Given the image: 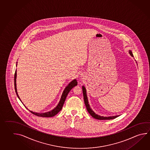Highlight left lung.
Wrapping results in <instances>:
<instances>
[{
    "mask_svg": "<svg viewBox=\"0 0 150 150\" xmlns=\"http://www.w3.org/2000/svg\"><path fill=\"white\" fill-rule=\"evenodd\" d=\"M129 53L130 54L132 55V57H134V55L132 53L131 51H129ZM83 93V98H84V103L86 105V110H88V112H89V114L91 115L93 117H94L96 119L98 120H111L114 119L115 118H116L117 117H118V115L116 116H109V117H104V116H100L98 115L97 114H96V113L92 110L91 108L90 107V105L88 104V98H87V96H86V90L85 87L84 86H82Z\"/></svg>",
    "mask_w": 150,
    "mask_h": 150,
    "instance_id": "8db88e82",
    "label": "left lung"
}]
</instances>
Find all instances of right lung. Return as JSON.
Segmentation results:
<instances>
[{
    "instance_id": "1",
    "label": "right lung",
    "mask_w": 150,
    "mask_h": 150,
    "mask_svg": "<svg viewBox=\"0 0 150 150\" xmlns=\"http://www.w3.org/2000/svg\"><path fill=\"white\" fill-rule=\"evenodd\" d=\"M16 72H15V74H14V88H15V90H16V95L18 96V99L20 100V101H21V99L19 98L18 97V94L17 93V91H16ZM77 82L76 80H74L73 81H72L67 86V87L65 88L64 90V91L62 93V95L61 96V99L58 105H57V106L55 107L54 109H53V110L49 112H46V113H35V112H33L32 111H30L31 113H33L34 115H36V116H40V117H52V116H54L56 114H57L61 110L62 106L64 105V101L66 100V98L67 97V96L68 95V93H69V92L71 90V89H72L73 87H74L75 86H77ZM22 102V101H21ZM23 104V103H22ZM24 105V104H23ZM25 106V105H24ZM25 107L28 110H29L28 109L27 107L25 106Z\"/></svg>"
}]
</instances>
